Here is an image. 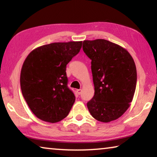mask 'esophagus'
Listing matches in <instances>:
<instances>
[{"mask_svg":"<svg viewBox=\"0 0 157 157\" xmlns=\"http://www.w3.org/2000/svg\"><path fill=\"white\" fill-rule=\"evenodd\" d=\"M76 91H77V93H78L79 95V94H81V93H82V89H77Z\"/></svg>","mask_w":157,"mask_h":157,"instance_id":"34e87169","label":"esophagus"}]
</instances>
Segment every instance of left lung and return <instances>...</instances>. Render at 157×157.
I'll return each instance as SVG.
<instances>
[{"label": "left lung", "mask_w": 157, "mask_h": 157, "mask_svg": "<svg viewBox=\"0 0 157 157\" xmlns=\"http://www.w3.org/2000/svg\"><path fill=\"white\" fill-rule=\"evenodd\" d=\"M83 50L91 60L94 96L87 103L91 116L108 123L120 117L131 105L137 72L129 52L104 39L84 40Z\"/></svg>", "instance_id": "obj_1"}]
</instances>
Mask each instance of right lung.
<instances>
[{
  "instance_id": "add662e5",
  "label": "right lung",
  "mask_w": 157,
  "mask_h": 157,
  "mask_svg": "<svg viewBox=\"0 0 157 157\" xmlns=\"http://www.w3.org/2000/svg\"><path fill=\"white\" fill-rule=\"evenodd\" d=\"M82 42L54 43L30 52L22 66L20 85L29 108L38 119L56 123L68 115L75 96L67 86L66 65Z\"/></svg>"
}]
</instances>
